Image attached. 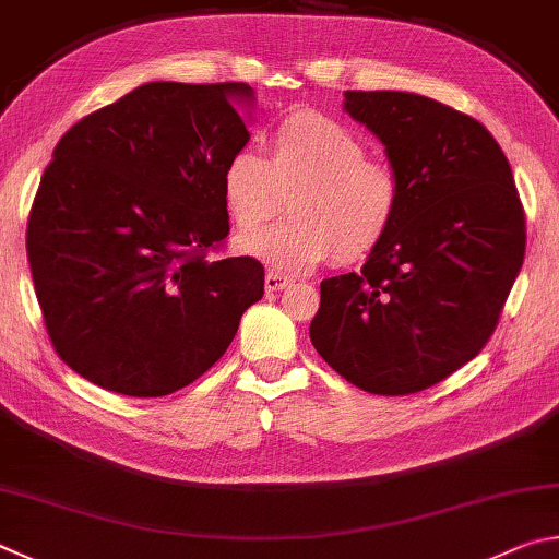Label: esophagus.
I'll return each mask as SVG.
<instances>
[{
  "instance_id": "obj_1",
  "label": "esophagus",
  "mask_w": 559,
  "mask_h": 559,
  "mask_svg": "<svg viewBox=\"0 0 559 559\" xmlns=\"http://www.w3.org/2000/svg\"><path fill=\"white\" fill-rule=\"evenodd\" d=\"M287 285H292V280L289 277H285V274H280V272H267L264 274V287H267L270 292H277V289H285Z\"/></svg>"
}]
</instances>
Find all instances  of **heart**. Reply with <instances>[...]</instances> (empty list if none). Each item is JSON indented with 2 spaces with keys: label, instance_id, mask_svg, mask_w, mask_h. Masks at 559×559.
<instances>
[{
  "label": "heart",
  "instance_id": "heart-1",
  "mask_svg": "<svg viewBox=\"0 0 559 559\" xmlns=\"http://www.w3.org/2000/svg\"><path fill=\"white\" fill-rule=\"evenodd\" d=\"M221 193L233 223L253 230L290 195V218L240 238V250L277 270H307L326 258L354 264L393 233L405 186L393 164L368 159L366 144L331 117L295 110L270 134L267 159L228 156Z\"/></svg>",
  "mask_w": 559,
  "mask_h": 559
}]
</instances>
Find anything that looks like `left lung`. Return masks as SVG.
Segmentation results:
<instances>
[{
	"label": "left lung",
	"mask_w": 559,
	"mask_h": 559,
	"mask_svg": "<svg viewBox=\"0 0 559 559\" xmlns=\"http://www.w3.org/2000/svg\"><path fill=\"white\" fill-rule=\"evenodd\" d=\"M405 186L388 240L360 272L321 282L319 356L373 395L442 383L493 336L525 258V211L486 127L432 97L346 91Z\"/></svg>",
	"instance_id": "obj_1"
}]
</instances>
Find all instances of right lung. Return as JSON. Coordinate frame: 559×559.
I'll list each match as a JSON object with an SVG mask.
<instances>
[{
  "instance_id": "right-lung-1",
  "label": "right lung",
  "mask_w": 559,
  "mask_h": 559,
  "mask_svg": "<svg viewBox=\"0 0 559 559\" xmlns=\"http://www.w3.org/2000/svg\"><path fill=\"white\" fill-rule=\"evenodd\" d=\"M245 83H146L56 144L26 252L46 334L112 393L162 397L201 378L262 299L264 267L218 258L221 171L250 140Z\"/></svg>"
}]
</instances>
